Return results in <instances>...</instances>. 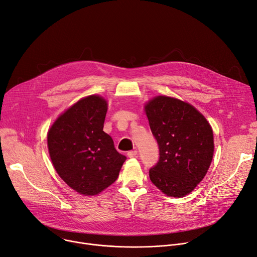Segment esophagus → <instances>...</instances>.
I'll list each match as a JSON object with an SVG mask.
<instances>
[{"mask_svg": "<svg viewBox=\"0 0 257 257\" xmlns=\"http://www.w3.org/2000/svg\"><path fill=\"white\" fill-rule=\"evenodd\" d=\"M136 156H137V150H132V152L127 153L128 158H135Z\"/></svg>", "mask_w": 257, "mask_h": 257, "instance_id": "obj_1", "label": "esophagus"}]
</instances>
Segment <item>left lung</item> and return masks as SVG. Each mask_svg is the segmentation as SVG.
<instances>
[{"instance_id": "8db88e82", "label": "left lung", "mask_w": 257, "mask_h": 257, "mask_svg": "<svg viewBox=\"0 0 257 257\" xmlns=\"http://www.w3.org/2000/svg\"><path fill=\"white\" fill-rule=\"evenodd\" d=\"M160 160L149 170L152 183L170 197H185L204 178L214 157V134L194 105L158 95L144 104Z\"/></svg>"}]
</instances>
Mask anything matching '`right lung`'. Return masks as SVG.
<instances>
[{
	"instance_id": "obj_1",
	"label": "right lung",
	"mask_w": 257,
	"mask_h": 257,
	"mask_svg": "<svg viewBox=\"0 0 257 257\" xmlns=\"http://www.w3.org/2000/svg\"><path fill=\"white\" fill-rule=\"evenodd\" d=\"M107 111L108 101L102 96H85L60 114L48 132L55 170L84 196L98 195L111 186L126 160L102 131Z\"/></svg>"
}]
</instances>
